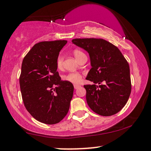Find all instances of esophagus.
Wrapping results in <instances>:
<instances>
[{
  "instance_id": "34e87169",
  "label": "esophagus",
  "mask_w": 151,
  "mask_h": 151,
  "mask_svg": "<svg viewBox=\"0 0 151 151\" xmlns=\"http://www.w3.org/2000/svg\"><path fill=\"white\" fill-rule=\"evenodd\" d=\"M81 87L80 85H74V87H75V89H76L78 88H79V87Z\"/></svg>"
}]
</instances>
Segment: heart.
I'll return each instance as SVG.
<instances>
[{
  "mask_svg": "<svg viewBox=\"0 0 151 151\" xmlns=\"http://www.w3.org/2000/svg\"><path fill=\"white\" fill-rule=\"evenodd\" d=\"M73 54L74 55H75L76 59L78 60V58H79L81 56L83 55L84 53H83L82 51H81L80 50L76 49V50L74 51ZM62 63H63V56L60 55L58 56L57 59V66L58 68H62ZM64 78V80H66L70 83H75V84H78V83H80L81 82L82 76L78 73H70L69 74H68V75L65 76Z\"/></svg>",
  "mask_w": 151,
  "mask_h": 151,
  "instance_id": "obj_1",
  "label": "heart"
}]
</instances>
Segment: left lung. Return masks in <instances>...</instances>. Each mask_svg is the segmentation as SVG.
Returning <instances> with one entry per match:
<instances>
[{"instance_id": "8db88e82", "label": "left lung", "mask_w": 151, "mask_h": 151, "mask_svg": "<svg viewBox=\"0 0 151 151\" xmlns=\"http://www.w3.org/2000/svg\"><path fill=\"white\" fill-rule=\"evenodd\" d=\"M73 44L89 55L91 68L87 80L94 85H85L87 104L102 116H111L127 103L132 90L129 64L120 50L102 39H75Z\"/></svg>"}]
</instances>
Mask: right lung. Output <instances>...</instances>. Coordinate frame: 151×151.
Masks as SVG:
<instances>
[{
  "label": "right lung",
  "instance_id": "obj_1",
  "mask_svg": "<svg viewBox=\"0 0 151 151\" xmlns=\"http://www.w3.org/2000/svg\"><path fill=\"white\" fill-rule=\"evenodd\" d=\"M67 40L35 44L24 57L19 85L24 106L36 120L48 125L59 123L68 113L74 87L62 81L57 59Z\"/></svg>",
  "mask_w": 151,
  "mask_h": 151
}]
</instances>
